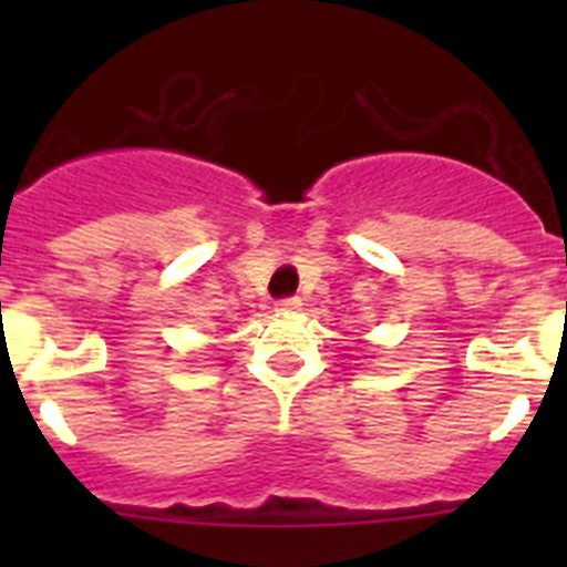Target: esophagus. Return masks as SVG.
<instances>
[{
    "instance_id": "esophagus-1",
    "label": "esophagus",
    "mask_w": 567,
    "mask_h": 567,
    "mask_svg": "<svg viewBox=\"0 0 567 567\" xmlns=\"http://www.w3.org/2000/svg\"><path fill=\"white\" fill-rule=\"evenodd\" d=\"M275 309H278L280 315H295V312H300V300L298 298H280L278 303H275Z\"/></svg>"
}]
</instances>
